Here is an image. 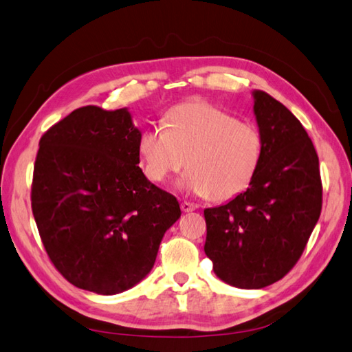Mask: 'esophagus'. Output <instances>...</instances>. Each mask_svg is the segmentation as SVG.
I'll return each instance as SVG.
<instances>
[{"label": "esophagus", "instance_id": "esophagus-1", "mask_svg": "<svg viewBox=\"0 0 352 352\" xmlns=\"http://www.w3.org/2000/svg\"><path fill=\"white\" fill-rule=\"evenodd\" d=\"M197 209V204L189 203V201H183L182 203V210L183 212H194Z\"/></svg>", "mask_w": 352, "mask_h": 352}]
</instances>
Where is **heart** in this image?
<instances>
[{"instance_id": "obj_1", "label": "heart", "mask_w": 352, "mask_h": 352, "mask_svg": "<svg viewBox=\"0 0 352 352\" xmlns=\"http://www.w3.org/2000/svg\"><path fill=\"white\" fill-rule=\"evenodd\" d=\"M148 180L166 183L186 169L178 186L215 201L239 195L252 184L264 157V140L252 122L208 102L172 108L166 123L144 128L137 143Z\"/></svg>"}]
</instances>
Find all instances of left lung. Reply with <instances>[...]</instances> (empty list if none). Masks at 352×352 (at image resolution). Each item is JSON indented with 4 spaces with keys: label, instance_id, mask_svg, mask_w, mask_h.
<instances>
[{
    "label": "left lung",
    "instance_id": "8db88e82",
    "mask_svg": "<svg viewBox=\"0 0 352 352\" xmlns=\"http://www.w3.org/2000/svg\"><path fill=\"white\" fill-rule=\"evenodd\" d=\"M253 113L264 157L247 190L204 209V252L226 284L256 290L282 279L298 263L322 210L319 157L287 107L254 89Z\"/></svg>",
    "mask_w": 352,
    "mask_h": 352
}]
</instances>
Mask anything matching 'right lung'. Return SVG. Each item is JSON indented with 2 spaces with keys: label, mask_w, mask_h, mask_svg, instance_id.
Wrapping results in <instances>:
<instances>
[{
  "label": "right lung",
  "mask_w": 352,
  "mask_h": 352,
  "mask_svg": "<svg viewBox=\"0 0 352 352\" xmlns=\"http://www.w3.org/2000/svg\"><path fill=\"white\" fill-rule=\"evenodd\" d=\"M128 108L74 109L41 137L32 210L48 258L74 287L117 294L153 270L182 215L142 169Z\"/></svg>",
  "instance_id": "add662e5"
}]
</instances>
